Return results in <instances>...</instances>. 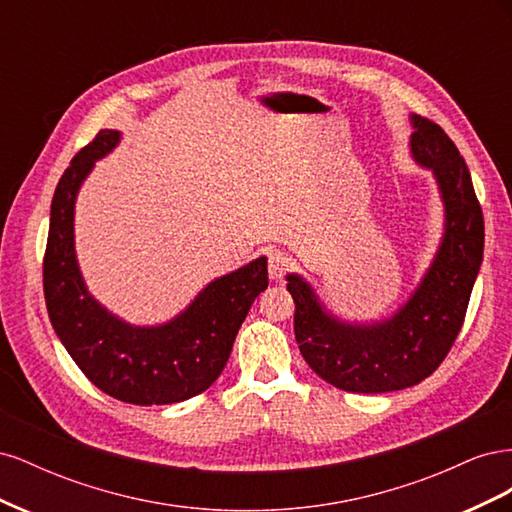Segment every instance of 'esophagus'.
Returning <instances> with one entry per match:
<instances>
[{
	"label": "esophagus",
	"mask_w": 512,
	"mask_h": 512,
	"mask_svg": "<svg viewBox=\"0 0 512 512\" xmlns=\"http://www.w3.org/2000/svg\"><path fill=\"white\" fill-rule=\"evenodd\" d=\"M292 258L282 250H271L269 252V277L271 280H282L284 273L290 269Z\"/></svg>",
	"instance_id": "obj_1"
}]
</instances>
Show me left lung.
Returning <instances> with one entry per match:
<instances>
[{"mask_svg":"<svg viewBox=\"0 0 512 512\" xmlns=\"http://www.w3.org/2000/svg\"><path fill=\"white\" fill-rule=\"evenodd\" d=\"M412 126V156L433 170L442 194L444 237L408 303L389 320L348 324L322 307L303 277H286L303 359L322 380L348 393L401 391L431 376L461 331L483 262V209L466 160L438 123L412 115Z\"/></svg>","mask_w":512,"mask_h":512,"instance_id":"left-lung-1","label":"left lung"}]
</instances>
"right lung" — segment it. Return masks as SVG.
I'll return each instance as SVG.
<instances>
[{
    "mask_svg": "<svg viewBox=\"0 0 512 512\" xmlns=\"http://www.w3.org/2000/svg\"><path fill=\"white\" fill-rule=\"evenodd\" d=\"M119 143L100 130L61 175L42 262L44 301L61 344L98 389L134 406H164L207 391L218 380L258 294L269 286L267 258L211 282L192 305L160 327H132L91 297L74 254V200L81 183Z\"/></svg>",
    "mask_w": 512,
    "mask_h": 512,
    "instance_id": "1",
    "label": "right lung"
}]
</instances>
